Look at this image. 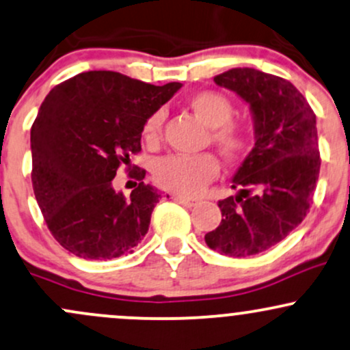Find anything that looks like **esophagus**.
<instances>
[{
  "label": "esophagus",
  "instance_id": "34e87169",
  "mask_svg": "<svg viewBox=\"0 0 350 350\" xmlns=\"http://www.w3.org/2000/svg\"><path fill=\"white\" fill-rule=\"evenodd\" d=\"M174 199L179 202V204H183L186 207H194L196 204H198V201H196V199L186 198V196H174Z\"/></svg>",
  "mask_w": 350,
  "mask_h": 350
}]
</instances>
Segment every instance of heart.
I'll list each match as a JSON object with an SVG mask.
<instances>
[{
  "mask_svg": "<svg viewBox=\"0 0 350 350\" xmlns=\"http://www.w3.org/2000/svg\"><path fill=\"white\" fill-rule=\"evenodd\" d=\"M194 114L211 128V141L228 157H237L251 143L247 128L231 121L232 103L217 91H199L187 101ZM164 122V111L156 109L143 124V139L148 144L159 141ZM219 172V161L209 152L194 156L171 154L161 157L152 169V178L163 189L183 196L201 193L207 183Z\"/></svg>",
  "mask_w": 350,
  "mask_h": 350,
  "instance_id": "b5f03b06",
  "label": "heart"
}]
</instances>
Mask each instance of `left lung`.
<instances>
[{"label":"left lung","mask_w":350,"mask_h":350,"mask_svg":"<svg viewBox=\"0 0 350 350\" xmlns=\"http://www.w3.org/2000/svg\"><path fill=\"white\" fill-rule=\"evenodd\" d=\"M249 105L256 143L219 201L222 219L204 236L213 251L254 256L281 243L309 213L321 169L316 114L297 88L254 68L214 78Z\"/></svg>","instance_id":"left-lung-1"}]
</instances>
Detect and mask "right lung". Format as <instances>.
I'll return each mask as SVG.
<instances>
[{
  "mask_svg": "<svg viewBox=\"0 0 350 350\" xmlns=\"http://www.w3.org/2000/svg\"><path fill=\"white\" fill-rule=\"evenodd\" d=\"M181 83L154 86L114 71H88L49 91L31 128V181L55 239L81 259L131 254L149 229L161 194L139 184L129 198L113 179L141 151L143 124Z\"/></svg>",
  "mask_w": 350,
  "mask_h": 350,
  "instance_id": "1",
  "label": "right lung"
}]
</instances>
